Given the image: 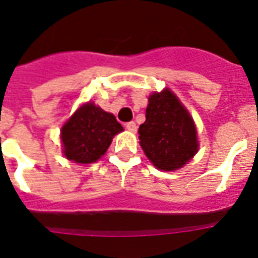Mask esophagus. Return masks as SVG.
Returning <instances> with one entry per match:
<instances>
[{
	"instance_id": "esophagus-1",
	"label": "esophagus",
	"mask_w": 258,
	"mask_h": 258,
	"mask_svg": "<svg viewBox=\"0 0 258 258\" xmlns=\"http://www.w3.org/2000/svg\"><path fill=\"white\" fill-rule=\"evenodd\" d=\"M125 128L131 131V133H137V123L135 121H128V123H125Z\"/></svg>"
}]
</instances>
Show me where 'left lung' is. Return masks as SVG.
I'll use <instances>...</instances> for the list:
<instances>
[{"mask_svg": "<svg viewBox=\"0 0 258 258\" xmlns=\"http://www.w3.org/2000/svg\"><path fill=\"white\" fill-rule=\"evenodd\" d=\"M138 133L142 149L159 170L180 169L198 151L196 124L170 89L149 97L146 121Z\"/></svg>", "mask_w": 258, "mask_h": 258, "instance_id": "left-lung-1", "label": "left lung"}]
</instances>
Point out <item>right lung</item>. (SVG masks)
Instances as JSON below:
<instances>
[{"label":"right lung","instance_id":"right-lung-1","mask_svg":"<svg viewBox=\"0 0 258 258\" xmlns=\"http://www.w3.org/2000/svg\"><path fill=\"white\" fill-rule=\"evenodd\" d=\"M120 131L123 127L112 113L87 103L62 125L64 155L76 163H93L107 151L112 138Z\"/></svg>","mask_w":258,"mask_h":258}]
</instances>
